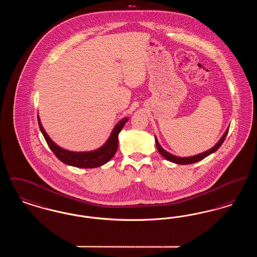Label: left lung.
<instances>
[{
	"label": "left lung",
	"instance_id": "obj_1",
	"mask_svg": "<svg viewBox=\"0 0 257 257\" xmlns=\"http://www.w3.org/2000/svg\"><path fill=\"white\" fill-rule=\"evenodd\" d=\"M228 130H229V128L226 129L225 133L222 135V137L220 138L219 143H218L215 147H212L211 149H209V150L203 152V153L197 154V155L192 156V157H177V156H174V155H172L171 153H169L168 151H166L164 148H162V147L160 146V144L158 143V141H157L156 138H155V143H156V147H157V149H158L160 154H161L165 159L169 160L170 162L178 164V165H189V164L196 163V162H198V161H200V160L204 159L205 157H207L208 155H210V154L216 152V151L220 148V146L222 145V143L224 142L225 137H226V135L228 133Z\"/></svg>",
	"mask_w": 257,
	"mask_h": 257
}]
</instances>
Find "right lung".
<instances>
[{
    "mask_svg": "<svg viewBox=\"0 0 257 257\" xmlns=\"http://www.w3.org/2000/svg\"><path fill=\"white\" fill-rule=\"evenodd\" d=\"M37 120H38L40 131L44 136L46 143L48 144L51 150L53 151V153L56 155L58 159L66 165H70L76 168L93 169V168H97L105 165L113 157L118 147V134L122 130L124 124L128 121V118H124L115 125V127L113 128L110 134V138L108 139V141L104 146H102L97 150L89 151V152H72L58 147L50 139L49 136L43 129L38 116H37Z\"/></svg>",
    "mask_w": 257,
    "mask_h": 257,
    "instance_id": "add662e5",
    "label": "right lung"
}]
</instances>
